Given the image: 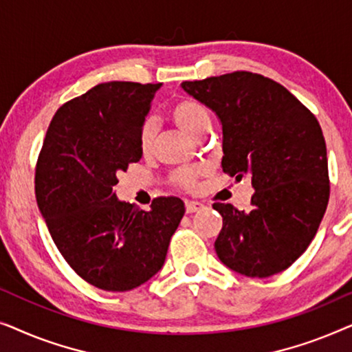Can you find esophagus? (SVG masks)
Here are the masks:
<instances>
[{
  "instance_id": "esophagus-1",
  "label": "esophagus",
  "mask_w": 352,
  "mask_h": 352,
  "mask_svg": "<svg viewBox=\"0 0 352 352\" xmlns=\"http://www.w3.org/2000/svg\"><path fill=\"white\" fill-rule=\"evenodd\" d=\"M201 208H204V205L199 204V201H186L187 213H195V211H200Z\"/></svg>"
}]
</instances>
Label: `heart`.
<instances>
[{"label": "heart", "instance_id": "heart-1", "mask_svg": "<svg viewBox=\"0 0 352 352\" xmlns=\"http://www.w3.org/2000/svg\"><path fill=\"white\" fill-rule=\"evenodd\" d=\"M171 120L176 123L177 128H181L190 138L200 139L208 133L211 117L208 109L205 107L200 100L192 98H182L176 100L171 107ZM155 122L147 118L142 123L141 131H139V148L141 152L147 153L152 148L153 138H155ZM197 168H182L171 175V181L184 189H194L199 177Z\"/></svg>", "mask_w": 352, "mask_h": 352}]
</instances>
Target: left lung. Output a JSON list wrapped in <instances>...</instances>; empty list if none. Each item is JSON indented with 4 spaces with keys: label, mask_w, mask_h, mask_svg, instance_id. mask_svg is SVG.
I'll return each instance as SVG.
<instances>
[{
    "label": "left lung",
    "mask_w": 352,
    "mask_h": 352,
    "mask_svg": "<svg viewBox=\"0 0 352 352\" xmlns=\"http://www.w3.org/2000/svg\"><path fill=\"white\" fill-rule=\"evenodd\" d=\"M181 86L223 124V171L237 181L248 176L254 189L248 213L230 204L213 205L223 216L216 254L247 277L285 271L309 247L329 204L319 122L287 88L252 72Z\"/></svg>",
    "instance_id": "1"
}]
</instances>
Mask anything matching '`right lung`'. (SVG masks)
<instances>
[{"mask_svg":"<svg viewBox=\"0 0 352 352\" xmlns=\"http://www.w3.org/2000/svg\"><path fill=\"white\" fill-rule=\"evenodd\" d=\"M160 86H94L57 110L38 155L35 195L51 237L69 266L105 292L155 276L186 211L177 197L144 211L113 192L118 173L141 160L139 131Z\"/></svg>","mask_w":352,"mask_h":352,"instance_id":"right-lung-1","label":"right lung"}]
</instances>
